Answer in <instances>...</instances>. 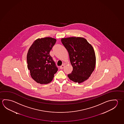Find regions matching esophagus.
Here are the masks:
<instances>
[{"mask_svg":"<svg viewBox=\"0 0 124 124\" xmlns=\"http://www.w3.org/2000/svg\"><path fill=\"white\" fill-rule=\"evenodd\" d=\"M64 66H65L64 64H63V65H61V66H60V68L61 69H63V68L64 67Z\"/></svg>","mask_w":124,"mask_h":124,"instance_id":"1","label":"esophagus"}]
</instances>
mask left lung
Returning a JSON list of instances; mask_svg holds the SVG:
<instances>
[{
    "instance_id": "left-lung-1",
    "label": "left lung",
    "mask_w": 124,
    "mask_h": 124,
    "mask_svg": "<svg viewBox=\"0 0 124 124\" xmlns=\"http://www.w3.org/2000/svg\"><path fill=\"white\" fill-rule=\"evenodd\" d=\"M61 40L68 52L73 67L71 73L67 75L68 78L78 83L87 80L95 67V54L93 47L82 37H69L63 38Z\"/></svg>"
}]
</instances>
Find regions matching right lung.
I'll list each match as a JSON object with an SVG mask.
<instances>
[{
  "label": "right lung",
  "mask_w": 124,
  "mask_h": 124,
  "mask_svg": "<svg viewBox=\"0 0 124 124\" xmlns=\"http://www.w3.org/2000/svg\"><path fill=\"white\" fill-rule=\"evenodd\" d=\"M57 40L51 37L38 39L33 42L27 55V67L35 81L47 84L52 80L58 68L50 55Z\"/></svg>",
  "instance_id": "obj_1"
}]
</instances>
